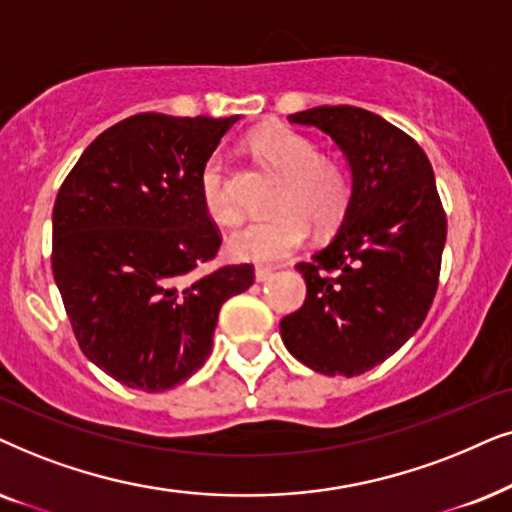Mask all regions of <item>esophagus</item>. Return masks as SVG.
<instances>
[{"mask_svg":"<svg viewBox=\"0 0 512 512\" xmlns=\"http://www.w3.org/2000/svg\"><path fill=\"white\" fill-rule=\"evenodd\" d=\"M271 278H274V269H269V267H257L255 269V281L257 283H267V281H271Z\"/></svg>","mask_w":512,"mask_h":512,"instance_id":"34e87169","label":"esophagus"}]
</instances>
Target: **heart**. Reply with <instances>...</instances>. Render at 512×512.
Listing matches in <instances>:
<instances>
[{"mask_svg":"<svg viewBox=\"0 0 512 512\" xmlns=\"http://www.w3.org/2000/svg\"><path fill=\"white\" fill-rule=\"evenodd\" d=\"M248 142L252 154L283 177L274 196L278 213L257 217L231 231L227 252L241 262H281L309 238L306 220L318 229H330L342 220L351 201V177L342 163L323 159L316 142L288 126L260 128ZM199 189L210 220L236 222L238 206L229 189L222 152L210 154L203 163Z\"/></svg>","mask_w":512,"mask_h":512,"instance_id":"heart-1","label":"heart"}]
</instances>
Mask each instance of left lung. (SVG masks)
<instances>
[{
    "instance_id": "left-lung-1",
    "label": "left lung",
    "mask_w": 512,
    "mask_h": 512,
    "mask_svg": "<svg viewBox=\"0 0 512 512\" xmlns=\"http://www.w3.org/2000/svg\"><path fill=\"white\" fill-rule=\"evenodd\" d=\"M288 119L337 142L351 168V201L335 238L297 264L306 299L281 320V337L311 370L356 377L424 323L438 290L447 217L424 149L379 114L323 105Z\"/></svg>"
}]
</instances>
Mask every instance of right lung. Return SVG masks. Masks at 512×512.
Here are the masks:
<instances>
[{
	"label": "right lung",
	"instance_id": "add662e5",
	"mask_svg": "<svg viewBox=\"0 0 512 512\" xmlns=\"http://www.w3.org/2000/svg\"><path fill=\"white\" fill-rule=\"evenodd\" d=\"M236 121L135 114L86 147L56 196L51 267L74 337L124 386L192 377L222 304L255 281L250 264L199 271L222 243L199 177Z\"/></svg>",
	"mask_w": 512,
	"mask_h": 512
}]
</instances>
